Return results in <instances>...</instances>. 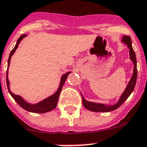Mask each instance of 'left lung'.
Segmentation results:
<instances>
[{
    "mask_svg": "<svg viewBox=\"0 0 147 147\" xmlns=\"http://www.w3.org/2000/svg\"><path fill=\"white\" fill-rule=\"evenodd\" d=\"M122 42L127 45V47L130 49V59L132 60L134 65V73H133L132 78L130 79V81L128 83L127 86L126 88L125 91L123 92V94L121 95L120 100L116 105H111V106H107V105H103V104H98V103H93L89 102L83 98H82V103L84 107L88 110H90L92 111L95 112H109L114 111L117 108H118L124 101H125L127 98L130 95V94L132 93V92L134 89L135 85H136V82H137V59H136V55H135L134 50L133 49L132 44H131V39L129 36H123V39H122Z\"/></svg>",
    "mask_w": 147,
    "mask_h": 147,
    "instance_id": "left-lung-1",
    "label": "left lung"
}]
</instances>
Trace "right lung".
Segmentation results:
<instances>
[{"mask_svg":"<svg viewBox=\"0 0 147 147\" xmlns=\"http://www.w3.org/2000/svg\"><path fill=\"white\" fill-rule=\"evenodd\" d=\"M26 35L25 34H23L20 36V38L18 39L17 42V44L14 47V48L11 50L10 52V54L9 55V59H8V64L7 66L9 67L10 65V59H11V56L13 55V54L14 53L15 50L17 49V47H18V45L20 42L22 40H23V38L25 37ZM70 72H68V73L65 74L64 76H62V78H61V82H60L59 84V87L58 88L57 92H55V94H53L52 96H49V98H46L42 101H40L38 104H36V105H30V104H29V103L26 102L25 100L23 99L19 95H17V94H14L13 93L10 91V87H9V80H8V69L7 71V76H6V80H7V89L9 91V93L10 94V95L13 97V98L16 100V102H17V104L20 106L21 107H23L24 109H25L27 111L30 112H33V113H40V114H42V113H46V112L50 111L52 110H53L56 107V105H57L58 103V99H59V97L60 92H61V90L62 88V86L64 85L65 82L66 80L67 77L69 76V74Z\"/></svg>","mask_w":147,"mask_h":147,"instance_id":"1","label":"right lung"}]
</instances>
